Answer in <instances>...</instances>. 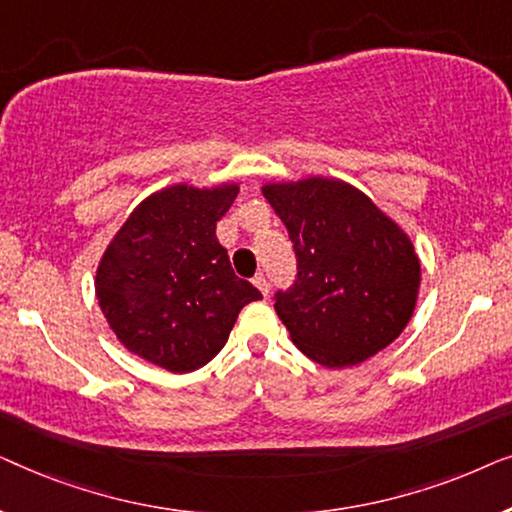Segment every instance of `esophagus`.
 Masks as SVG:
<instances>
[{
	"instance_id": "obj_1",
	"label": "esophagus",
	"mask_w": 512,
	"mask_h": 512,
	"mask_svg": "<svg viewBox=\"0 0 512 512\" xmlns=\"http://www.w3.org/2000/svg\"><path fill=\"white\" fill-rule=\"evenodd\" d=\"M251 282H254V286H256V289H258V291H261V293H263V296H268L270 286H268V279H265V275H263V272H258V275H256L254 279H251Z\"/></svg>"
}]
</instances>
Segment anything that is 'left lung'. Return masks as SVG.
<instances>
[{"label":"left lung","instance_id":"1","mask_svg":"<svg viewBox=\"0 0 512 512\" xmlns=\"http://www.w3.org/2000/svg\"><path fill=\"white\" fill-rule=\"evenodd\" d=\"M289 230L298 279L275 296L293 345L347 368L391 345L415 312L422 265L412 240L366 193L340 179L263 186Z\"/></svg>","mask_w":512,"mask_h":512}]
</instances>
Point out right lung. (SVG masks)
I'll list each match as a JSON object with an SVG mask.
<instances>
[{
    "label": "right lung",
    "mask_w": 512,
    "mask_h": 512,
    "mask_svg": "<svg viewBox=\"0 0 512 512\" xmlns=\"http://www.w3.org/2000/svg\"><path fill=\"white\" fill-rule=\"evenodd\" d=\"M237 184H174L151 193L104 249L95 296L118 342L170 373H193L226 345L261 291L230 268L216 221Z\"/></svg>",
    "instance_id": "obj_1"
}]
</instances>
